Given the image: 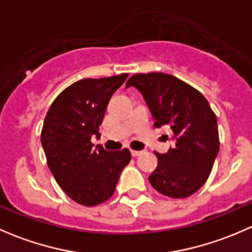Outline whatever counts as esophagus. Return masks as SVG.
<instances>
[{"mask_svg":"<svg viewBox=\"0 0 252 252\" xmlns=\"http://www.w3.org/2000/svg\"><path fill=\"white\" fill-rule=\"evenodd\" d=\"M130 152H131V156H133V157H137V156L141 155L142 151H135V150H131Z\"/></svg>","mask_w":252,"mask_h":252,"instance_id":"34e87169","label":"esophagus"}]
</instances>
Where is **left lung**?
I'll return each instance as SVG.
<instances>
[{
    "label": "left lung",
    "mask_w": 252,
    "mask_h": 252,
    "mask_svg": "<svg viewBox=\"0 0 252 252\" xmlns=\"http://www.w3.org/2000/svg\"><path fill=\"white\" fill-rule=\"evenodd\" d=\"M129 87L142 94L156 128L169 126L175 142L164 155L155 152L158 164L148 177L151 185L166 197H189L205 184L219 153L216 115L202 93L175 76L137 73Z\"/></svg>",
    "instance_id": "1"
}]
</instances>
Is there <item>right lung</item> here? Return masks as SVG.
<instances>
[{"label": "right lung", "mask_w": 252, "mask_h": 252, "mask_svg": "<svg viewBox=\"0 0 252 252\" xmlns=\"http://www.w3.org/2000/svg\"><path fill=\"white\" fill-rule=\"evenodd\" d=\"M128 73L86 78L63 89L50 105L41 133L42 147L53 176L76 203L94 206L110 199L119 175L131 159L130 151L93 148L100 136L111 96Z\"/></svg>", "instance_id": "right-lung-1"}]
</instances>
